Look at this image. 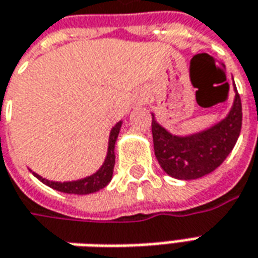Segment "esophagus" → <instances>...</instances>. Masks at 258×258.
<instances>
[{
  "label": "esophagus",
  "mask_w": 258,
  "mask_h": 258,
  "mask_svg": "<svg viewBox=\"0 0 258 258\" xmlns=\"http://www.w3.org/2000/svg\"><path fill=\"white\" fill-rule=\"evenodd\" d=\"M141 102H143V101H141Z\"/></svg>",
  "instance_id": "1"
}]
</instances>
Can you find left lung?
Returning a JSON list of instances; mask_svg holds the SVG:
<instances>
[{"instance_id": "8db88e82", "label": "left lung", "mask_w": 258, "mask_h": 258, "mask_svg": "<svg viewBox=\"0 0 258 258\" xmlns=\"http://www.w3.org/2000/svg\"><path fill=\"white\" fill-rule=\"evenodd\" d=\"M234 101L227 116L212 127L187 136L166 131L152 113L153 148L160 167L169 176L193 180L212 173L233 150L241 131V101L234 88Z\"/></svg>"}]
</instances>
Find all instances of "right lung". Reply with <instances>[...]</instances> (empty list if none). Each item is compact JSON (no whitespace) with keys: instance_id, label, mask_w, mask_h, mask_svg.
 I'll list each match as a JSON object with an SVG mask.
<instances>
[{"instance_id":"add662e5","label":"right lung","mask_w":258,"mask_h":258,"mask_svg":"<svg viewBox=\"0 0 258 258\" xmlns=\"http://www.w3.org/2000/svg\"><path fill=\"white\" fill-rule=\"evenodd\" d=\"M120 126H122V120L117 122L116 125L112 127L110 135H109L108 153H106V157H105V162L99 167V170L91 174V176L84 177V179H79V180L53 181L45 179V177L39 176L35 172H32V174L35 176L38 180H41L44 184H46V186L58 190V191H62V193H69V195H89V193H95L98 190L103 189L105 186H108L109 181L112 180L113 167H115V143H116Z\"/></svg>"}]
</instances>
